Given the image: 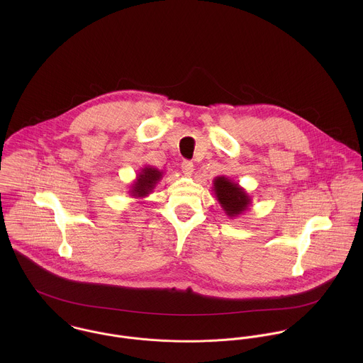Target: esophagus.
Masks as SVG:
<instances>
[{
  "instance_id": "1",
  "label": "esophagus",
  "mask_w": 363,
  "mask_h": 363,
  "mask_svg": "<svg viewBox=\"0 0 363 363\" xmlns=\"http://www.w3.org/2000/svg\"><path fill=\"white\" fill-rule=\"evenodd\" d=\"M182 170H183L184 174L191 176L193 172H194V164H193V162H190V160H183V162H182Z\"/></svg>"
}]
</instances>
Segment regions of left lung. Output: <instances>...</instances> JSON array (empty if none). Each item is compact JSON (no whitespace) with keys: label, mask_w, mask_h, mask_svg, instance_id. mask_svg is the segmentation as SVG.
Here are the masks:
<instances>
[{"label":"left lung","mask_w":363,"mask_h":363,"mask_svg":"<svg viewBox=\"0 0 363 363\" xmlns=\"http://www.w3.org/2000/svg\"><path fill=\"white\" fill-rule=\"evenodd\" d=\"M212 184L218 203L229 218H236L245 213L252 206V197L247 191L229 177L218 176L213 179Z\"/></svg>","instance_id":"8db88e82"}]
</instances>
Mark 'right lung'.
<instances>
[{
    "label": "right lung",
    "instance_id": "right-lung-1",
    "mask_svg": "<svg viewBox=\"0 0 363 363\" xmlns=\"http://www.w3.org/2000/svg\"><path fill=\"white\" fill-rule=\"evenodd\" d=\"M162 177H163L162 170L155 169L152 166H144L130 186V190H128L130 196L134 199L148 197L154 191L156 184L160 182Z\"/></svg>",
    "mask_w": 363,
    "mask_h": 363
}]
</instances>
